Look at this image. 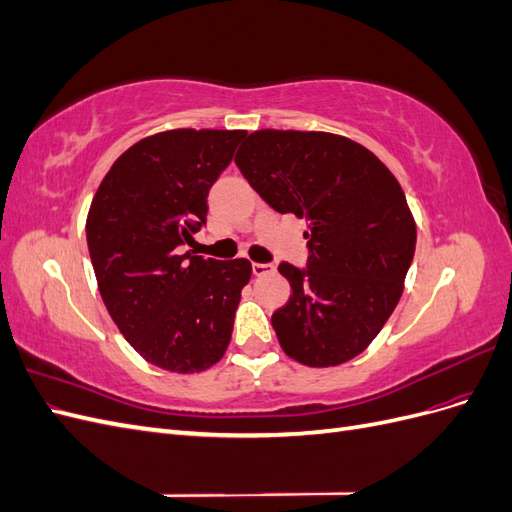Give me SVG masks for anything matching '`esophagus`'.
<instances>
[{"label": "esophagus", "mask_w": 512, "mask_h": 512, "mask_svg": "<svg viewBox=\"0 0 512 512\" xmlns=\"http://www.w3.org/2000/svg\"><path fill=\"white\" fill-rule=\"evenodd\" d=\"M275 267L273 265H267V262H254L252 265V273L256 275V277H260V275H267V273H271Z\"/></svg>", "instance_id": "34e87169"}]
</instances>
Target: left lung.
<instances>
[{"label": "left lung", "mask_w": 512, "mask_h": 512, "mask_svg": "<svg viewBox=\"0 0 512 512\" xmlns=\"http://www.w3.org/2000/svg\"><path fill=\"white\" fill-rule=\"evenodd\" d=\"M235 162L271 209L307 220V267L282 262L292 294L271 316L284 352L309 367L354 359L393 314L414 258L401 185L369 149L329 132L258 130Z\"/></svg>", "instance_id": "8db88e82"}]
</instances>
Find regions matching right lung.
<instances>
[{
	"label": "right lung",
	"instance_id": "right-lung-1",
	"mask_svg": "<svg viewBox=\"0 0 512 512\" xmlns=\"http://www.w3.org/2000/svg\"><path fill=\"white\" fill-rule=\"evenodd\" d=\"M245 130H168L121 153L87 215L108 314L151 365L194 374L230 342L250 260L181 254L207 224V196Z\"/></svg>",
	"mask_w": 512,
	"mask_h": 512
}]
</instances>
